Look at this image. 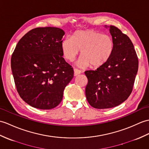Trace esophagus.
I'll list each match as a JSON object with an SVG mask.
<instances>
[{
	"mask_svg": "<svg viewBox=\"0 0 149 149\" xmlns=\"http://www.w3.org/2000/svg\"><path fill=\"white\" fill-rule=\"evenodd\" d=\"M74 71V75L75 76H77L81 73V71L80 70H78V69H77V68H75Z\"/></svg>",
	"mask_w": 149,
	"mask_h": 149,
	"instance_id": "34e87169",
	"label": "esophagus"
}]
</instances>
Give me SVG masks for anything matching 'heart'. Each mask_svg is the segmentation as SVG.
<instances>
[{"label":"heart","instance_id":"b5f03b06","mask_svg":"<svg viewBox=\"0 0 149 149\" xmlns=\"http://www.w3.org/2000/svg\"><path fill=\"white\" fill-rule=\"evenodd\" d=\"M61 48L65 58L69 61H74L81 51L82 56L77 63L78 66L85 67L91 65L93 67H100L112 56L113 42L107 34L92 30H81L72 37L65 38Z\"/></svg>","mask_w":149,"mask_h":149}]
</instances>
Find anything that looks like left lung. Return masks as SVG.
<instances>
[{
	"instance_id": "obj_1",
	"label": "left lung",
	"mask_w": 149,
	"mask_h": 149,
	"mask_svg": "<svg viewBox=\"0 0 149 149\" xmlns=\"http://www.w3.org/2000/svg\"><path fill=\"white\" fill-rule=\"evenodd\" d=\"M107 28V26H105ZM113 50L109 60L95 70H87L86 96L95 109H110L121 104L133 90L138 68V59L128 36L110 25Z\"/></svg>"
}]
</instances>
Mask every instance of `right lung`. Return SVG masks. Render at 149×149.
Masks as SVG:
<instances>
[{
  "label": "right lung",
  "instance_id": "1",
  "mask_svg": "<svg viewBox=\"0 0 149 149\" xmlns=\"http://www.w3.org/2000/svg\"><path fill=\"white\" fill-rule=\"evenodd\" d=\"M65 32L56 27L29 31L17 44L11 65L16 88L27 104L42 110L60 104L74 70L63 58Z\"/></svg>",
  "mask_w": 149,
  "mask_h": 149
}]
</instances>
